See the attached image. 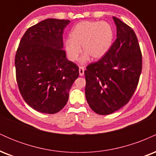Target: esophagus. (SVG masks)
Returning a JSON list of instances; mask_svg holds the SVG:
<instances>
[{"instance_id":"obj_1","label":"esophagus","mask_w":156,"mask_h":156,"mask_svg":"<svg viewBox=\"0 0 156 156\" xmlns=\"http://www.w3.org/2000/svg\"><path fill=\"white\" fill-rule=\"evenodd\" d=\"M84 70L85 69L83 67H79V75L80 76H83L84 75Z\"/></svg>"}]
</instances>
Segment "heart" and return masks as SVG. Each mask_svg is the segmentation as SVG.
<instances>
[{
  "label": "heart",
  "mask_w": 156,
  "mask_h": 156,
  "mask_svg": "<svg viewBox=\"0 0 156 156\" xmlns=\"http://www.w3.org/2000/svg\"><path fill=\"white\" fill-rule=\"evenodd\" d=\"M70 39L64 42L68 58L74 62L78 59L81 48L84 63L91 56L93 59L102 58L112 45V28L108 23L97 21H83L76 25L69 33Z\"/></svg>",
  "instance_id": "1"
}]
</instances>
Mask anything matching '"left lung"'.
<instances>
[{
  "label": "left lung",
  "instance_id": "left-lung-1",
  "mask_svg": "<svg viewBox=\"0 0 156 156\" xmlns=\"http://www.w3.org/2000/svg\"><path fill=\"white\" fill-rule=\"evenodd\" d=\"M113 19L117 26L115 42L101 59L89 64L84 71L87 103L101 115L114 113L129 102L142 69L135 32L119 19Z\"/></svg>",
  "mask_w": 156,
  "mask_h": 156
}]
</instances>
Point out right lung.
Returning <instances> with one entry per match:
<instances>
[{
	"instance_id": "add662e5",
	"label": "right lung",
	"mask_w": 156,
	"mask_h": 156,
	"mask_svg": "<svg viewBox=\"0 0 156 156\" xmlns=\"http://www.w3.org/2000/svg\"><path fill=\"white\" fill-rule=\"evenodd\" d=\"M69 20L46 19L30 27L15 55L16 79L23 100L37 112L55 114L67 104L79 76L76 64L63 50L64 28Z\"/></svg>"
}]
</instances>
